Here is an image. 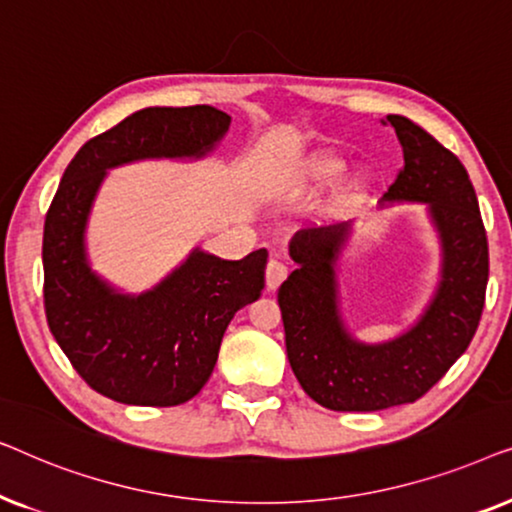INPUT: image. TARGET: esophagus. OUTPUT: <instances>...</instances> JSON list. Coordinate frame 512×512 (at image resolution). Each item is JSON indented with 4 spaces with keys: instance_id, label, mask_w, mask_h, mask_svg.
Masks as SVG:
<instances>
[{
    "instance_id": "obj_1",
    "label": "esophagus",
    "mask_w": 512,
    "mask_h": 512,
    "mask_svg": "<svg viewBox=\"0 0 512 512\" xmlns=\"http://www.w3.org/2000/svg\"><path fill=\"white\" fill-rule=\"evenodd\" d=\"M286 275H289L286 263L279 261V258H270L268 268H265V284H268V291H275L277 286L284 282Z\"/></svg>"
}]
</instances>
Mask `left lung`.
Masks as SVG:
<instances>
[{"label": "left lung", "instance_id": "left-lung-1", "mask_svg": "<svg viewBox=\"0 0 512 512\" xmlns=\"http://www.w3.org/2000/svg\"><path fill=\"white\" fill-rule=\"evenodd\" d=\"M403 170L382 202H426L443 249L440 284L422 317L394 340L370 345L345 328L335 263L352 223L300 230L298 268L279 286L286 356L305 394L338 412H375L422 398L478 331L489 277L487 233L461 160L405 116H387ZM382 121V123H387Z\"/></svg>", "mask_w": 512, "mask_h": 512}]
</instances>
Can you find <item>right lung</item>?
Listing matches in <instances>:
<instances>
[{
	"instance_id": "obj_1",
	"label": "right lung",
	"mask_w": 512,
	"mask_h": 512,
	"mask_svg": "<svg viewBox=\"0 0 512 512\" xmlns=\"http://www.w3.org/2000/svg\"><path fill=\"white\" fill-rule=\"evenodd\" d=\"M230 116L195 107H149L86 142L67 165L44 223L48 328L97 394L125 405L172 408L205 387L223 333L265 286L268 251L223 261L193 249L151 291L118 293L90 270L86 223L107 170L144 158H202Z\"/></svg>"
}]
</instances>
